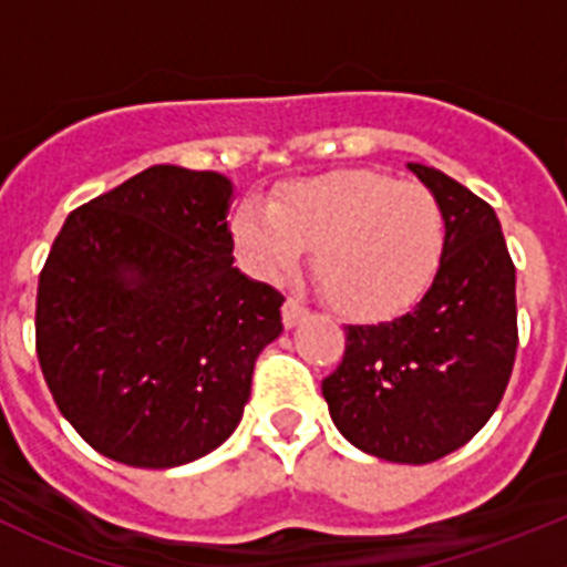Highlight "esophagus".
<instances>
[{
    "mask_svg": "<svg viewBox=\"0 0 567 567\" xmlns=\"http://www.w3.org/2000/svg\"><path fill=\"white\" fill-rule=\"evenodd\" d=\"M307 316H310V310H307V307L301 305L299 299H288V301H285V307H282L285 329H293V326H299Z\"/></svg>",
    "mask_w": 567,
    "mask_h": 567,
    "instance_id": "1",
    "label": "esophagus"
}]
</instances>
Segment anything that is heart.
Returning a JSON list of instances; mask_svg holds the SVG:
<instances>
[{
	"label": "heart",
	"mask_w": 567,
	"mask_h": 567,
	"mask_svg": "<svg viewBox=\"0 0 567 567\" xmlns=\"http://www.w3.org/2000/svg\"><path fill=\"white\" fill-rule=\"evenodd\" d=\"M238 260L251 277L282 282L316 247L331 305L351 316H394L436 274L444 219L436 197L381 173H331L285 186L271 205L247 199L230 219Z\"/></svg>",
	"instance_id": "b5f03b06"
}]
</instances>
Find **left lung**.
I'll list each match as a JSON object with an SVG mask.
<instances>
[{
  "mask_svg": "<svg viewBox=\"0 0 567 567\" xmlns=\"http://www.w3.org/2000/svg\"><path fill=\"white\" fill-rule=\"evenodd\" d=\"M409 169L442 208L436 277L405 316L348 326L342 362L320 390L353 447L431 463L463 447L507 390L518 348L516 266L485 199L442 169Z\"/></svg>",
  "mask_w": 567,
  "mask_h": 567,
  "instance_id": "8db88e82",
  "label": "left lung"
}]
</instances>
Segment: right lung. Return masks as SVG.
Here are the masks:
<instances>
[{
	"mask_svg": "<svg viewBox=\"0 0 567 567\" xmlns=\"http://www.w3.org/2000/svg\"><path fill=\"white\" fill-rule=\"evenodd\" d=\"M233 183L156 164L73 210L38 282L56 409L106 458L183 466L230 439L285 296L233 266Z\"/></svg>",
	"mask_w": 567,
	"mask_h": 567,
	"instance_id": "obj_1",
	"label": "right lung"
}]
</instances>
